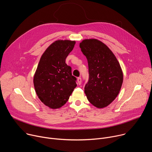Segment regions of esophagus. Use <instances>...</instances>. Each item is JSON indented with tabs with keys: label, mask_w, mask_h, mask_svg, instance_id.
Segmentation results:
<instances>
[{
	"label": "esophagus",
	"mask_w": 152,
	"mask_h": 152,
	"mask_svg": "<svg viewBox=\"0 0 152 152\" xmlns=\"http://www.w3.org/2000/svg\"><path fill=\"white\" fill-rule=\"evenodd\" d=\"M77 83L79 85H80L81 83H82V79L80 77H77Z\"/></svg>",
	"instance_id": "1"
}]
</instances>
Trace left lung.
Listing matches in <instances>:
<instances>
[{
  "label": "left lung",
  "mask_w": 152,
  "mask_h": 152,
  "mask_svg": "<svg viewBox=\"0 0 152 152\" xmlns=\"http://www.w3.org/2000/svg\"><path fill=\"white\" fill-rule=\"evenodd\" d=\"M87 58L89 79L85 93L89 102L97 108L109 105L119 93L123 73L112 50L98 40L85 39L80 43Z\"/></svg>",
  "instance_id": "1"
}]
</instances>
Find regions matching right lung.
Segmentation results:
<instances>
[{"label":"right lung","instance_id":"right-lung-1","mask_svg":"<svg viewBox=\"0 0 152 152\" xmlns=\"http://www.w3.org/2000/svg\"><path fill=\"white\" fill-rule=\"evenodd\" d=\"M76 42L68 40H57L50 45L42 56L34 76L33 83L41 102L51 109L64 105L76 87V77L66 58Z\"/></svg>","mask_w":152,"mask_h":152}]
</instances>
